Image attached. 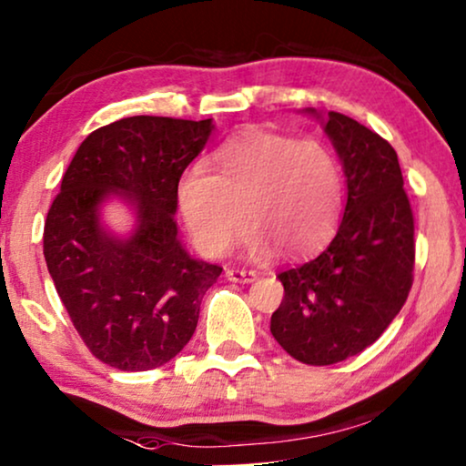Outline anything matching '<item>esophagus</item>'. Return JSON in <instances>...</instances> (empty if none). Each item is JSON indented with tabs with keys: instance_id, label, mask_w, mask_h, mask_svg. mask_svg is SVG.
<instances>
[{
	"instance_id": "obj_1",
	"label": "esophagus",
	"mask_w": 466,
	"mask_h": 466,
	"mask_svg": "<svg viewBox=\"0 0 466 466\" xmlns=\"http://www.w3.org/2000/svg\"><path fill=\"white\" fill-rule=\"evenodd\" d=\"M226 279L232 280V283H253L258 279V272L253 270H236V268H228Z\"/></svg>"
}]
</instances>
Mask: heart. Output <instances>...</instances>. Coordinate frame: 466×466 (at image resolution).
I'll use <instances>...</instances> for the list:
<instances>
[{"label": "heart", "mask_w": 466, "mask_h": 466, "mask_svg": "<svg viewBox=\"0 0 466 466\" xmlns=\"http://www.w3.org/2000/svg\"><path fill=\"white\" fill-rule=\"evenodd\" d=\"M183 226L207 258H221L248 226L245 251L268 259L317 251L331 238L342 211V170L317 141L247 130L226 141L177 189Z\"/></svg>", "instance_id": "1"}]
</instances>
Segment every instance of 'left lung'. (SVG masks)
Listing matches in <instances>:
<instances>
[{"instance_id": "8db88e82", "label": "left lung", "mask_w": 466, "mask_h": 466, "mask_svg": "<svg viewBox=\"0 0 466 466\" xmlns=\"http://www.w3.org/2000/svg\"><path fill=\"white\" fill-rule=\"evenodd\" d=\"M304 114L320 120L342 162L346 207L329 247L279 274L285 298L270 331L298 361L331 365L376 342L408 299L414 215L389 141L338 111Z\"/></svg>"}]
</instances>
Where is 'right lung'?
Masks as SVG:
<instances>
[{"label":"right lung","instance_id":"obj_1","mask_svg":"<svg viewBox=\"0 0 466 466\" xmlns=\"http://www.w3.org/2000/svg\"><path fill=\"white\" fill-rule=\"evenodd\" d=\"M213 117H122L90 133L71 160L44 226V258L71 323L116 370L147 371L179 355L221 268L177 236V187L205 149ZM122 201L134 228L117 235L102 207Z\"/></svg>","mask_w":466,"mask_h":466}]
</instances>
